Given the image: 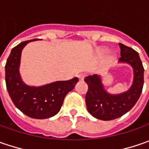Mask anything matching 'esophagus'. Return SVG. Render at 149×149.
<instances>
[{
  "instance_id": "esophagus-1",
  "label": "esophagus",
  "mask_w": 149,
  "mask_h": 149,
  "mask_svg": "<svg viewBox=\"0 0 149 149\" xmlns=\"http://www.w3.org/2000/svg\"><path fill=\"white\" fill-rule=\"evenodd\" d=\"M85 77V74H83V73H81V74H79V75H78V78L80 79V80H83L84 79Z\"/></svg>"
}]
</instances>
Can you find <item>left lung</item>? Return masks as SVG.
I'll use <instances>...</instances> for the list:
<instances>
[{
	"label": "left lung",
	"mask_w": 149,
	"mask_h": 149,
	"mask_svg": "<svg viewBox=\"0 0 149 149\" xmlns=\"http://www.w3.org/2000/svg\"><path fill=\"white\" fill-rule=\"evenodd\" d=\"M120 47V62H127L134 68V79L128 92L118 95H109L103 88L100 78L94 74L84 78L88 84L85 95L87 109L91 115L100 120H112L129 112L140 97L143 86V66L139 53L123 44Z\"/></svg>",
	"instance_id": "left-lung-1"
}]
</instances>
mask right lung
I'll list each match as a JSON object with an SVG mask.
<instances>
[{
    "mask_svg": "<svg viewBox=\"0 0 149 149\" xmlns=\"http://www.w3.org/2000/svg\"><path fill=\"white\" fill-rule=\"evenodd\" d=\"M34 39L20 43L11 49L6 60V84L15 107L33 118H48L60 111L65 95L74 88L79 79L57 81L41 87H30L21 81L19 74L21 50Z\"/></svg>",
    "mask_w": 149,
    "mask_h": 149,
    "instance_id": "1",
    "label": "right lung"
}]
</instances>
